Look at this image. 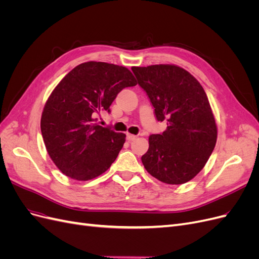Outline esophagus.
I'll list each match as a JSON object with an SVG mask.
<instances>
[{
  "mask_svg": "<svg viewBox=\"0 0 259 259\" xmlns=\"http://www.w3.org/2000/svg\"><path fill=\"white\" fill-rule=\"evenodd\" d=\"M126 138H127L128 142H133V140H135L137 138V136L136 135H133V134H127Z\"/></svg>",
  "mask_w": 259,
  "mask_h": 259,
  "instance_id": "obj_1",
  "label": "esophagus"
}]
</instances>
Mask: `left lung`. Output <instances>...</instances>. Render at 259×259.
<instances>
[{"label":"left lung","mask_w":259,"mask_h":259,"mask_svg":"<svg viewBox=\"0 0 259 259\" xmlns=\"http://www.w3.org/2000/svg\"><path fill=\"white\" fill-rule=\"evenodd\" d=\"M140 88L154 108L158 121H166L162 134L149 136L142 156L151 176L168 185H182L197 176L213 152L217 125L202 85L175 65L133 67Z\"/></svg>","instance_id":"1"}]
</instances>
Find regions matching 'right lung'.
Instances as JSON below:
<instances>
[{
    "mask_svg": "<svg viewBox=\"0 0 259 259\" xmlns=\"http://www.w3.org/2000/svg\"><path fill=\"white\" fill-rule=\"evenodd\" d=\"M137 81L127 68L101 61L76 66L54 89L44 106L41 132L51 159L75 180L95 178L111 166L125 137L96 123L123 89Z\"/></svg>",
    "mask_w": 259,
    "mask_h": 259,
    "instance_id": "obj_1",
    "label": "right lung"
}]
</instances>
